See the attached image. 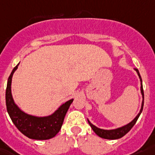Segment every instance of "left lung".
Masks as SVG:
<instances>
[{"label":"left lung","mask_w":155,"mask_h":155,"mask_svg":"<svg viewBox=\"0 0 155 155\" xmlns=\"http://www.w3.org/2000/svg\"><path fill=\"white\" fill-rule=\"evenodd\" d=\"M134 70L137 72V75H138L139 77V79H140V81H141V95H142V102H141V109H140V111H139V113L137 115L136 117H135L131 122H129V124H127L124 125V126L114 129H100V128H98V127L95 126V125H94L93 124L91 123V121L89 120V119H87L89 124L91 125V127L92 128V129H93V131H94L98 136L102 137V138L109 139V140H116V139L121 138V137L124 136L127 133H129V132L130 131V129L134 127V125L135 124L137 120V119L139 118V116L141 115L144 105V92L143 86H142V80H141V75L139 74L138 69H134Z\"/></svg>","instance_id":"1"}]
</instances>
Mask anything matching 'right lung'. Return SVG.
Segmentation results:
<instances>
[{"mask_svg": "<svg viewBox=\"0 0 155 155\" xmlns=\"http://www.w3.org/2000/svg\"><path fill=\"white\" fill-rule=\"evenodd\" d=\"M19 63L14 67L7 81L5 91L6 108L11 120L21 134L31 139L48 140L52 138L58 134L61 129L64 116L69 110L74 99H69L61 104L51 115L45 116H37L30 115L23 111L14 100L12 95V78L18 69Z\"/></svg>", "mask_w": 155, "mask_h": 155, "instance_id": "add662e5", "label": "right lung"}]
</instances>
